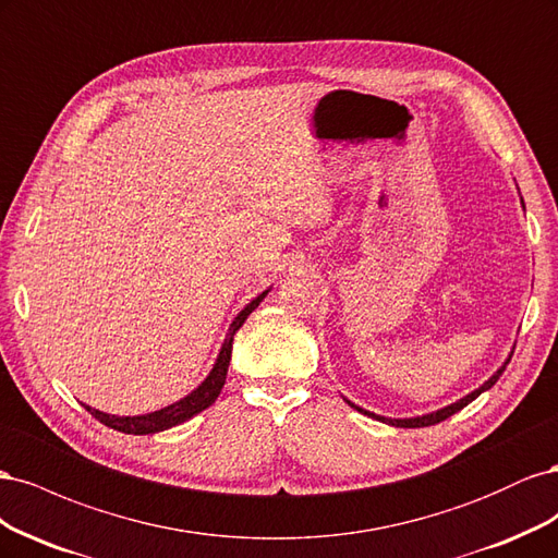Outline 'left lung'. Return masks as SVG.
Instances as JSON below:
<instances>
[{"mask_svg": "<svg viewBox=\"0 0 558 558\" xmlns=\"http://www.w3.org/2000/svg\"><path fill=\"white\" fill-rule=\"evenodd\" d=\"M510 363V361H508ZM505 363V365H508ZM505 365L498 369V373L488 379L484 386H480L477 391H472L470 396H465L463 400H459V402H453V404H449V408H445V410H440V412H433V414H426V416H416V418H384V416H377V414H369V412H365V410H361V408H356V404L353 402H349L351 408H356L359 412H363V414H367V416H375V418H379V421H384V424H391V426H398V428H424V426H435V424H440V421H445V418H449L451 414H456V412H461L465 404H470L472 400H475L480 393H484L486 388H492L496 381H498V377L502 375V369H505Z\"/></svg>", "mask_w": 558, "mask_h": 558, "instance_id": "1", "label": "left lung"}]
</instances>
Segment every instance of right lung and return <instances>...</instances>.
I'll return each mask as SVG.
<instances>
[{
	"instance_id": "obj_1",
	"label": "right lung",
	"mask_w": 558,
	"mask_h": 558,
	"mask_svg": "<svg viewBox=\"0 0 558 558\" xmlns=\"http://www.w3.org/2000/svg\"><path fill=\"white\" fill-rule=\"evenodd\" d=\"M265 293H260L256 300H251L248 305L238 314V318L232 320V326L228 330V337H226L221 353H218V361H216L214 369L209 373V377L202 381L191 396H185L183 400L170 404V408L158 410V412H150V414H144V416H111V414H105V412H97L93 408H86V410L99 421V424H105V426H109L113 430L128 433V435H148V433L167 430V428H172L177 424H183V421H189L191 416L199 414L202 410H207L209 404L218 398V393L223 391L228 365H230V353H232V337H234V332L242 328L246 316L260 305V300L265 298Z\"/></svg>"
}]
</instances>
